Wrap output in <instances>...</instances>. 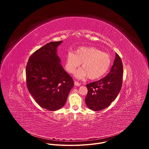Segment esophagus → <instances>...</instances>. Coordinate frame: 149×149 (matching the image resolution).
I'll return each mask as SVG.
<instances>
[{"mask_svg":"<svg viewBox=\"0 0 149 149\" xmlns=\"http://www.w3.org/2000/svg\"><path fill=\"white\" fill-rule=\"evenodd\" d=\"M74 85H75V86L79 87V86H81V83H79V82H77V81H75V82H74Z\"/></svg>","mask_w":149,"mask_h":149,"instance_id":"1","label":"esophagus"}]
</instances>
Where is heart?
I'll return each mask as SVG.
<instances>
[{
	"instance_id": "1",
	"label": "heart",
	"mask_w": 149,
	"mask_h": 149,
	"mask_svg": "<svg viewBox=\"0 0 149 149\" xmlns=\"http://www.w3.org/2000/svg\"><path fill=\"white\" fill-rule=\"evenodd\" d=\"M81 68L75 72V76L79 79L88 76L91 79L102 77L110 68V56L100 49L92 47H79L74 52L68 53L65 68L70 73H72L80 65Z\"/></svg>"
}]
</instances>
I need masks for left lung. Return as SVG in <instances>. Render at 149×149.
<instances>
[{"mask_svg":"<svg viewBox=\"0 0 149 149\" xmlns=\"http://www.w3.org/2000/svg\"><path fill=\"white\" fill-rule=\"evenodd\" d=\"M123 74V63L116 53L110 72L102 79L86 85L88 93L85 101L87 107L93 111H100L108 107L121 90Z\"/></svg>","mask_w":149,"mask_h":149,"instance_id":"1","label":"left lung"}]
</instances>
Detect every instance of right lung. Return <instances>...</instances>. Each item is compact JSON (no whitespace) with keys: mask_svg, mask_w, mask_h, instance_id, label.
<instances>
[{"mask_svg":"<svg viewBox=\"0 0 149 149\" xmlns=\"http://www.w3.org/2000/svg\"><path fill=\"white\" fill-rule=\"evenodd\" d=\"M62 41L51 42L29 57L26 68L29 92L41 107L55 111L65 105L74 86L72 77L61 65L56 52Z\"/></svg>","mask_w":149,"mask_h":149,"instance_id":"1","label":"right lung"}]
</instances>
